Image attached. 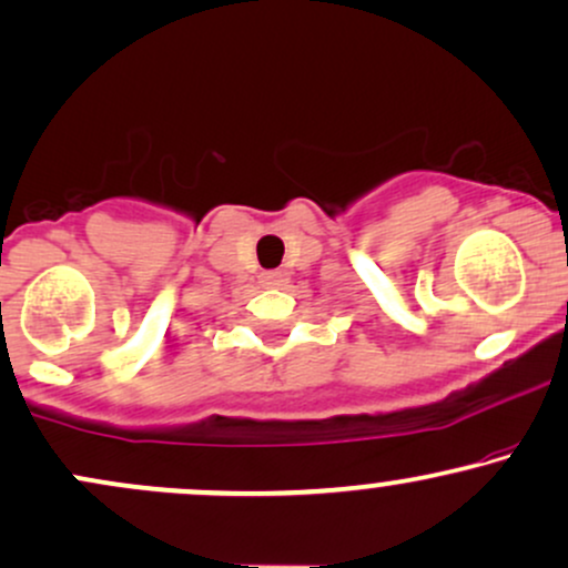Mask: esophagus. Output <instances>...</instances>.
<instances>
[{"instance_id":"1","label":"esophagus","mask_w":568,"mask_h":568,"mask_svg":"<svg viewBox=\"0 0 568 568\" xmlns=\"http://www.w3.org/2000/svg\"><path fill=\"white\" fill-rule=\"evenodd\" d=\"M262 285L264 288H280V285L285 283V275L280 270H270V272H262Z\"/></svg>"}]
</instances>
